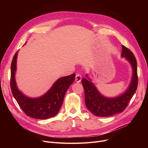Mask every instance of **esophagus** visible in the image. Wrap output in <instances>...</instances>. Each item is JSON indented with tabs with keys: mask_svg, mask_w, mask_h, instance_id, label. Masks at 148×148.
<instances>
[{
	"mask_svg": "<svg viewBox=\"0 0 148 148\" xmlns=\"http://www.w3.org/2000/svg\"><path fill=\"white\" fill-rule=\"evenodd\" d=\"M82 80V75L80 74H77L75 75V81L77 83L80 82Z\"/></svg>",
	"mask_w": 148,
	"mask_h": 148,
	"instance_id": "34e87169",
	"label": "esophagus"
}]
</instances>
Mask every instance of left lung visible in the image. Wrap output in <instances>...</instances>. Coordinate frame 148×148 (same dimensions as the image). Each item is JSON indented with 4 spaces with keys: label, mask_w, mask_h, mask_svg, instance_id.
<instances>
[{
    "label": "left lung",
    "mask_w": 148,
    "mask_h": 148,
    "mask_svg": "<svg viewBox=\"0 0 148 148\" xmlns=\"http://www.w3.org/2000/svg\"><path fill=\"white\" fill-rule=\"evenodd\" d=\"M122 57L128 60L133 68L131 83L124 94L114 98L102 95L89 79H83L82 83L84 90L85 104L94 115L101 117L112 116L122 112L127 107L137 88L138 76L136 59L132 51L124 45L122 46ZM88 77V75H86Z\"/></svg>",
    "instance_id": "left-lung-1"
}]
</instances>
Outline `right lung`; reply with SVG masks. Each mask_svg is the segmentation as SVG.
<instances>
[{"label": "right lung", "instance_id": "right-lung-1", "mask_svg": "<svg viewBox=\"0 0 148 148\" xmlns=\"http://www.w3.org/2000/svg\"><path fill=\"white\" fill-rule=\"evenodd\" d=\"M17 52L14 54L11 66L10 85L12 95L25 114L35 119H46L57 114L63 103L65 94L74 79L75 74L61 77L44 95L31 98L18 89L15 79Z\"/></svg>", "mask_w": 148, "mask_h": 148}]
</instances>
